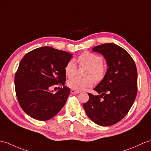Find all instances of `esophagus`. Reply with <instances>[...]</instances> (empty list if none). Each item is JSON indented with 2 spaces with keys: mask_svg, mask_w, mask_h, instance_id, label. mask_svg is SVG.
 <instances>
[{
  "mask_svg": "<svg viewBox=\"0 0 151 151\" xmlns=\"http://www.w3.org/2000/svg\"><path fill=\"white\" fill-rule=\"evenodd\" d=\"M71 93H79L80 91H77V90H71Z\"/></svg>",
  "mask_w": 151,
  "mask_h": 151,
  "instance_id": "34e87169",
  "label": "esophagus"
}]
</instances>
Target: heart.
Instances as JSON below:
<instances>
[{"mask_svg":"<svg viewBox=\"0 0 151 151\" xmlns=\"http://www.w3.org/2000/svg\"><path fill=\"white\" fill-rule=\"evenodd\" d=\"M81 66H87L88 68L86 72L85 78H74L70 79L67 84L72 90L81 91L93 85L94 80L101 81L104 78L106 73V67L103 64V59L98 54L88 51L83 52L78 58ZM77 65L73 60H69L65 67V74L68 78H72L76 75Z\"/></svg>","mask_w":151,"mask_h":151,"instance_id":"heart-1","label":"heart"}]
</instances>
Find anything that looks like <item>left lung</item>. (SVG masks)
<instances>
[{
    "label": "left lung",
    "mask_w": 151,
    "mask_h": 151,
    "mask_svg": "<svg viewBox=\"0 0 151 151\" xmlns=\"http://www.w3.org/2000/svg\"><path fill=\"white\" fill-rule=\"evenodd\" d=\"M92 50L103 55L108 68L94 88L99 95L88 93L89 100L83 106L94 123L109 126L122 120L134 103L138 89L137 67L129 54L116 44H102Z\"/></svg>",
    "instance_id": "obj_1"
}]
</instances>
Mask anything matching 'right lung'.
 Segmentation results:
<instances>
[{"label": "right lung", "instance_id": "add662e5", "mask_svg": "<svg viewBox=\"0 0 151 151\" xmlns=\"http://www.w3.org/2000/svg\"><path fill=\"white\" fill-rule=\"evenodd\" d=\"M72 54L50 47H42L27 53L14 76L18 101L32 118L47 120L60 112L67 101L70 88L64 86L65 67ZM54 85H63L56 94L49 91Z\"/></svg>", "mask_w": 151, "mask_h": 151}]
</instances>
